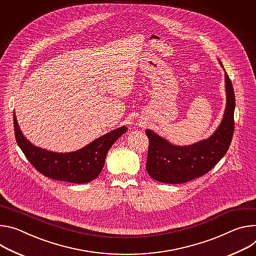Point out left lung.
Masks as SVG:
<instances>
[{
  "label": "left lung",
  "mask_w": 256,
  "mask_h": 256,
  "mask_svg": "<svg viewBox=\"0 0 256 256\" xmlns=\"http://www.w3.org/2000/svg\"><path fill=\"white\" fill-rule=\"evenodd\" d=\"M222 67V64L218 60ZM226 104L218 128L208 139L191 146L170 144L154 131L146 129L150 140L146 171L162 183L180 184L200 177L220 160L228 152L234 134L235 94L228 74L224 72Z\"/></svg>",
  "instance_id": "8db88e82"
}]
</instances>
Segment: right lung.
<instances>
[{
	"label": "right lung",
	"mask_w": 256,
	"mask_h": 256,
	"mask_svg": "<svg viewBox=\"0 0 256 256\" xmlns=\"http://www.w3.org/2000/svg\"><path fill=\"white\" fill-rule=\"evenodd\" d=\"M13 119L17 144L38 171L50 179L76 184L88 183L100 174L110 148L127 131L123 126L100 136L79 150L59 154L32 144L22 134L15 112Z\"/></svg>",
	"instance_id": "add662e5"
}]
</instances>
